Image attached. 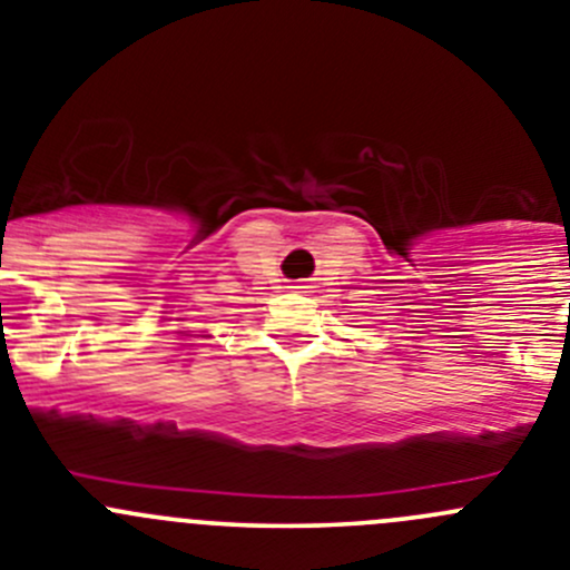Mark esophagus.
Here are the masks:
<instances>
[{"mask_svg": "<svg viewBox=\"0 0 570 570\" xmlns=\"http://www.w3.org/2000/svg\"><path fill=\"white\" fill-rule=\"evenodd\" d=\"M292 289H312V286H306V284H297V286H292Z\"/></svg>", "mask_w": 570, "mask_h": 570, "instance_id": "esophagus-1", "label": "esophagus"}]
</instances>
